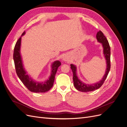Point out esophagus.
<instances>
[{"instance_id":"obj_1","label":"esophagus","mask_w":127,"mask_h":127,"mask_svg":"<svg viewBox=\"0 0 127 127\" xmlns=\"http://www.w3.org/2000/svg\"><path fill=\"white\" fill-rule=\"evenodd\" d=\"M63 60L64 61H65V62H67V61H69L68 59L67 58V57H66V56H64V57H63Z\"/></svg>"}]
</instances>
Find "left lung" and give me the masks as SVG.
Here are the masks:
<instances>
[{"mask_svg": "<svg viewBox=\"0 0 127 127\" xmlns=\"http://www.w3.org/2000/svg\"><path fill=\"white\" fill-rule=\"evenodd\" d=\"M96 39L97 41L101 43L103 48V54L106 62V72L101 80L97 83L92 84H87L82 82L77 75V67L76 65L71 64V68L73 73L74 85L77 90L82 92H92L99 88L105 82L110 69V48L107 39L103 33L99 31L97 33Z\"/></svg>", "mask_w": 127, "mask_h": 127, "instance_id": "1", "label": "left lung"}]
</instances>
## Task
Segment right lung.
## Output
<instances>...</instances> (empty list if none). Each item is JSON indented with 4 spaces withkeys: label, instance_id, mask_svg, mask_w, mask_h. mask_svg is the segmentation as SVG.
Here are the masks:
<instances>
[{
    "label": "right lung",
    "instance_id": "add662e5",
    "mask_svg": "<svg viewBox=\"0 0 127 127\" xmlns=\"http://www.w3.org/2000/svg\"><path fill=\"white\" fill-rule=\"evenodd\" d=\"M26 33H23L21 36L18 40L13 51V60L15 63L16 71L18 76L25 86L31 92L45 93L49 91L52 87L55 79V75L58 67L61 65L59 61H55L51 65V73L50 77L44 82H36L33 80L27 74V72L23 66L22 56L20 52L21 37Z\"/></svg>",
    "mask_w": 127,
    "mask_h": 127
}]
</instances>
